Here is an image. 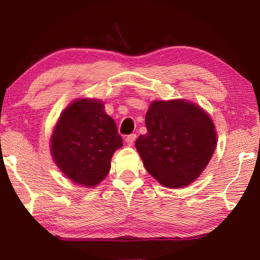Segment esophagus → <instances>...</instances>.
Masks as SVG:
<instances>
[{
	"label": "esophagus",
	"instance_id": "obj_1",
	"mask_svg": "<svg viewBox=\"0 0 260 260\" xmlns=\"http://www.w3.org/2000/svg\"><path fill=\"white\" fill-rule=\"evenodd\" d=\"M135 140H136V134H131V135H128L126 137V143H127V145H129V146H132L134 144V142H135Z\"/></svg>",
	"mask_w": 260,
	"mask_h": 260
}]
</instances>
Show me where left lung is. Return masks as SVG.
Listing matches in <instances>:
<instances>
[{"instance_id":"left-lung-1","label":"left lung","mask_w":260,"mask_h":260,"mask_svg":"<svg viewBox=\"0 0 260 260\" xmlns=\"http://www.w3.org/2000/svg\"><path fill=\"white\" fill-rule=\"evenodd\" d=\"M145 125L147 133L135 146L158 183L180 189L199 178L217 144L214 124L200 106L182 99L153 102Z\"/></svg>"}]
</instances>
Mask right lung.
Returning <instances> with one entry per match:
<instances>
[{
	"label": "right lung",
	"instance_id": "1",
	"mask_svg": "<svg viewBox=\"0 0 260 260\" xmlns=\"http://www.w3.org/2000/svg\"><path fill=\"white\" fill-rule=\"evenodd\" d=\"M51 155L77 184L95 186L106 178L110 159L123 146L114 119L98 99H77L66 108L51 135Z\"/></svg>",
	"mask_w": 260,
	"mask_h": 260
}]
</instances>
